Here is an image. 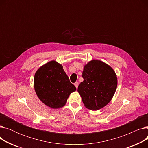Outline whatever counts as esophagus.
I'll use <instances>...</instances> for the list:
<instances>
[{
  "mask_svg": "<svg viewBox=\"0 0 148 148\" xmlns=\"http://www.w3.org/2000/svg\"><path fill=\"white\" fill-rule=\"evenodd\" d=\"M74 85H75V88L77 89V88H78V86H79V83H78V82H75V83H74Z\"/></svg>",
  "mask_w": 148,
  "mask_h": 148,
  "instance_id": "1",
  "label": "esophagus"
}]
</instances>
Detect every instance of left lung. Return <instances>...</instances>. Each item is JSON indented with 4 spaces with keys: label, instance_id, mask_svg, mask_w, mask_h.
Masks as SVG:
<instances>
[{
    "label": "left lung",
    "instance_id": "left-lung-1",
    "mask_svg": "<svg viewBox=\"0 0 148 148\" xmlns=\"http://www.w3.org/2000/svg\"><path fill=\"white\" fill-rule=\"evenodd\" d=\"M83 82L77 91L88 109L97 110L109 103L117 88L118 79L113 68L99 60H92L85 65Z\"/></svg>",
    "mask_w": 148,
    "mask_h": 148
}]
</instances>
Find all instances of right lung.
<instances>
[{"instance_id": "1", "label": "right lung", "mask_w": 148, "mask_h": 148, "mask_svg": "<svg viewBox=\"0 0 148 148\" xmlns=\"http://www.w3.org/2000/svg\"><path fill=\"white\" fill-rule=\"evenodd\" d=\"M34 88L39 99L52 108L64 107L69 95L76 90L63 66L55 60L49 62L37 70Z\"/></svg>"}]
</instances>
